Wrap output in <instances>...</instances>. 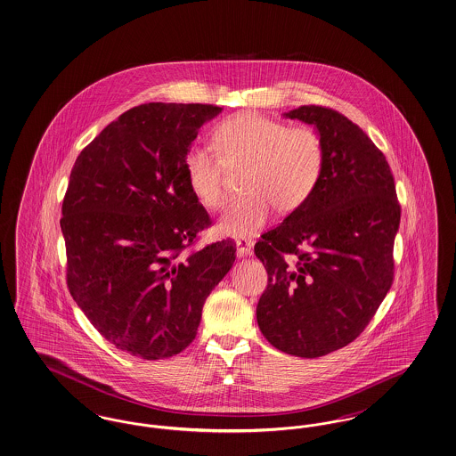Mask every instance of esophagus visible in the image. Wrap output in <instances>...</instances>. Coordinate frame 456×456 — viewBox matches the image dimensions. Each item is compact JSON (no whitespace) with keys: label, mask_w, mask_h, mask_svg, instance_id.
I'll use <instances>...</instances> for the list:
<instances>
[{"label":"esophagus","mask_w":456,"mask_h":456,"mask_svg":"<svg viewBox=\"0 0 456 456\" xmlns=\"http://www.w3.org/2000/svg\"><path fill=\"white\" fill-rule=\"evenodd\" d=\"M236 244L237 256H239V257L253 255V240H251V239H246V237H242V239H237Z\"/></svg>","instance_id":"obj_1"}]
</instances>
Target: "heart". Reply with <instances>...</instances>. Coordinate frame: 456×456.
I'll list each match as a JSON object with an SVG mask.
<instances>
[{"mask_svg":"<svg viewBox=\"0 0 456 456\" xmlns=\"http://www.w3.org/2000/svg\"><path fill=\"white\" fill-rule=\"evenodd\" d=\"M214 146L191 147L184 173L200 203L219 208L225 201L227 167H246L242 190L248 195L231 201L219 220V231L227 236H255L272 219L274 207L283 214L302 207L324 169V147L315 130L289 127L253 111L224 120L214 132Z\"/></svg>","mask_w":456,"mask_h":456,"instance_id":"obj_1","label":"heart"}]
</instances>
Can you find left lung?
Returning a JSON list of instances; mask_svg holds the SVG:
<instances>
[{
  "instance_id": "obj_1",
  "label": "left lung",
  "mask_w": 456,
  "mask_h": 456,
  "mask_svg": "<svg viewBox=\"0 0 456 456\" xmlns=\"http://www.w3.org/2000/svg\"><path fill=\"white\" fill-rule=\"evenodd\" d=\"M285 117L315 127L324 169L309 200L256 242L268 272L256 319L276 349L319 358L353 343L390 290L401 205L382 151L345 115L304 105Z\"/></svg>"
}]
</instances>
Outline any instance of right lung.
I'll return each instance as SVG.
<instances>
[{"label":"right lung","instance_id":"1","mask_svg":"<svg viewBox=\"0 0 456 456\" xmlns=\"http://www.w3.org/2000/svg\"><path fill=\"white\" fill-rule=\"evenodd\" d=\"M222 109L146 103L122 113L77 156L62 201L68 289L113 346L142 360L182 353L207 297L232 268L231 239L188 251L212 222L184 158Z\"/></svg>","mask_w":456,"mask_h":456}]
</instances>
